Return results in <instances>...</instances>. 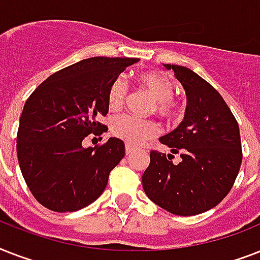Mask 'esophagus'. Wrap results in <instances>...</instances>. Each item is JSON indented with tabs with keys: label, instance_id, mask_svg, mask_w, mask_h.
<instances>
[{
	"label": "esophagus",
	"instance_id": "34e87169",
	"mask_svg": "<svg viewBox=\"0 0 260 260\" xmlns=\"http://www.w3.org/2000/svg\"><path fill=\"white\" fill-rule=\"evenodd\" d=\"M132 151H134V148L131 146H125V154L126 155H131L132 154Z\"/></svg>",
	"mask_w": 260,
	"mask_h": 260
}]
</instances>
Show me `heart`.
Returning a JSON list of instances; mask_svg holds the SVG:
<instances>
[{"mask_svg": "<svg viewBox=\"0 0 260 260\" xmlns=\"http://www.w3.org/2000/svg\"><path fill=\"white\" fill-rule=\"evenodd\" d=\"M139 85L150 94L155 101V113L163 120L175 121L179 117L181 108L174 100V83L167 75L159 71H143L138 75ZM126 100V86L120 78L113 79L106 91V104L110 110H118ZM112 134L125 142L128 146H140L158 132L154 121L138 120L132 116H117L110 125Z\"/></svg>", "mask_w": 260, "mask_h": 260, "instance_id": "1", "label": "heart"}]
</instances>
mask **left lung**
Wrapping results in <instances>:
<instances>
[{
    "label": "left lung",
    "mask_w": 260,
    "mask_h": 260,
    "mask_svg": "<svg viewBox=\"0 0 260 260\" xmlns=\"http://www.w3.org/2000/svg\"><path fill=\"white\" fill-rule=\"evenodd\" d=\"M173 70L186 93L182 122L160 142L171 154L151 151L150 166L142 177L147 197L178 216L212 209L230 193L242 165V143L236 118L217 90L187 67ZM173 153L181 154L174 165Z\"/></svg>",
    "instance_id": "left-lung-1"
}]
</instances>
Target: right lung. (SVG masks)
<instances>
[{
	"instance_id": "1",
	"label": "right lung",
	"mask_w": 260,
	"mask_h": 260,
	"mask_svg": "<svg viewBox=\"0 0 260 260\" xmlns=\"http://www.w3.org/2000/svg\"><path fill=\"white\" fill-rule=\"evenodd\" d=\"M136 58H95L62 69L26 100L17 132V159L30 193L47 209L75 212L97 200L110 171L125 155L124 142L109 138L83 148L87 135H102L110 82Z\"/></svg>"
}]
</instances>
